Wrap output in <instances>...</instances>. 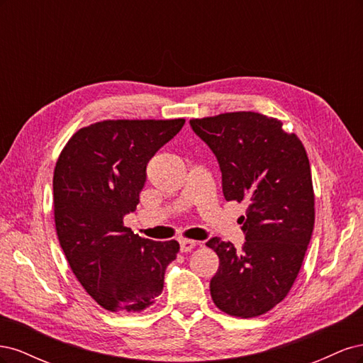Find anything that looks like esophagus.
<instances>
[{"mask_svg": "<svg viewBox=\"0 0 363 363\" xmlns=\"http://www.w3.org/2000/svg\"><path fill=\"white\" fill-rule=\"evenodd\" d=\"M195 240H189V239H180V250L182 252H188L191 250L195 248Z\"/></svg>", "mask_w": 363, "mask_h": 363, "instance_id": "34e87169", "label": "esophagus"}]
</instances>
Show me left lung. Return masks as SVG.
I'll return each instance as SVG.
<instances>
[{
    "instance_id": "8db88e82",
    "label": "left lung",
    "mask_w": 363,
    "mask_h": 363,
    "mask_svg": "<svg viewBox=\"0 0 363 363\" xmlns=\"http://www.w3.org/2000/svg\"><path fill=\"white\" fill-rule=\"evenodd\" d=\"M189 124L218 160L224 199L248 203L239 219L242 250L219 238L206 242L219 257L212 300L232 316L263 315L291 291L312 238L315 196L306 150L279 119L256 112Z\"/></svg>"
}]
</instances>
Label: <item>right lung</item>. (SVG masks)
<instances>
[{"instance_id": "obj_1", "label": "right lung", "mask_w": 363, "mask_h": 363, "mask_svg": "<svg viewBox=\"0 0 363 363\" xmlns=\"http://www.w3.org/2000/svg\"><path fill=\"white\" fill-rule=\"evenodd\" d=\"M184 119L101 121L68 140L52 179L54 221L77 280L112 312H140L163 291L177 240L156 242L124 225L136 211L147 164Z\"/></svg>"}]
</instances>
